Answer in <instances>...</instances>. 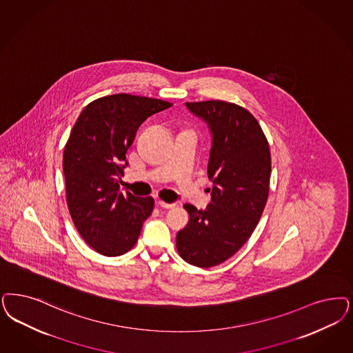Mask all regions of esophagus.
<instances>
[{
    "mask_svg": "<svg viewBox=\"0 0 353 353\" xmlns=\"http://www.w3.org/2000/svg\"><path fill=\"white\" fill-rule=\"evenodd\" d=\"M158 205L163 208H173L176 207V203H167V202H163V201H158Z\"/></svg>",
    "mask_w": 353,
    "mask_h": 353,
    "instance_id": "1",
    "label": "esophagus"
}]
</instances>
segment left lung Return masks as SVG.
<instances>
[{"instance_id": "obj_1", "label": "left lung", "mask_w": 353, "mask_h": 353, "mask_svg": "<svg viewBox=\"0 0 353 353\" xmlns=\"http://www.w3.org/2000/svg\"><path fill=\"white\" fill-rule=\"evenodd\" d=\"M211 134L207 165L212 183L205 210L183 205L188 225L179 231V254L196 268H212L231 258L249 240L266 206L271 176L268 139L254 116L221 100L185 103Z\"/></svg>"}]
</instances>
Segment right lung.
<instances>
[{
  "instance_id": "obj_1",
  "label": "right lung",
  "mask_w": 353,
  "mask_h": 353,
  "mask_svg": "<svg viewBox=\"0 0 353 353\" xmlns=\"http://www.w3.org/2000/svg\"><path fill=\"white\" fill-rule=\"evenodd\" d=\"M170 105L159 99L116 94L90 103L74 123L62 161L66 201L75 228L103 256L129 252L152 214L154 198L122 194L120 177L139 125Z\"/></svg>"
}]
</instances>
